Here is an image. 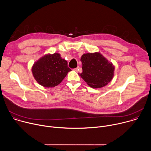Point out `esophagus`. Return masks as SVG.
I'll return each mask as SVG.
<instances>
[{
    "label": "esophagus",
    "mask_w": 151,
    "mask_h": 151,
    "mask_svg": "<svg viewBox=\"0 0 151 151\" xmlns=\"http://www.w3.org/2000/svg\"><path fill=\"white\" fill-rule=\"evenodd\" d=\"M79 67H78V68H75V69H74V70H75L76 72H78V70H79Z\"/></svg>",
    "instance_id": "34e87169"
}]
</instances>
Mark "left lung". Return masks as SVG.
I'll use <instances>...</instances> for the list:
<instances>
[{"label": "left lung", "mask_w": 151, "mask_h": 151, "mask_svg": "<svg viewBox=\"0 0 151 151\" xmlns=\"http://www.w3.org/2000/svg\"><path fill=\"white\" fill-rule=\"evenodd\" d=\"M81 61L82 72L79 75L91 88L103 87L113 79L115 66L100 52L83 54Z\"/></svg>", "instance_id": "8db88e82"}]
</instances>
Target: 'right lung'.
I'll list each match as a JSON object with an SVG mask.
<instances>
[{"label": "right lung", "instance_id": "add662e5", "mask_svg": "<svg viewBox=\"0 0 151 151\" xmlns=\"http://www.w3.org/2000/svg\"><path fill=\"white\" fill-rule=\"evenodd\" d=\"M71 69L68 61L58 53L47 54L37 60L32 68L33 76L43 87L52 88L60 84Z\"/></svg>", "mask_w": 151, "mask_h": 151}]
</instances>
